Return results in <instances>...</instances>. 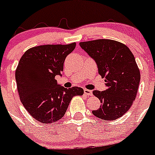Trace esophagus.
<instances>
[{"mask_svg": "<svg viewBox=\"0 0 155 155\" xmlns=\"http://www.w3.org/2000/svg\"><path fill=\"white\" fill-rule=\"evenodd\" d=\"M84 94L87 96H92V92L89 89H84Z\"/></svg>", "mask_w": 155, "mask_h": 155, "instance_id": "1", "label": "esophagus"}]
</instances>
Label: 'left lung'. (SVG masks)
I'll return each mask as SVG.
<instances>
[{"label":"left lung","mask_w":155,"mask_h":155,"mask_svg":"<svg viewBox=\"0 0 155 155\" xmlns=\"http://www.w3.org/2000/svg\"><path fill=\"white\" fill-rule=\"evenodd\" d=\"M83 49L95 61L99 74L105 78V91L94 90L100 108L92 114L101 119L112 121L125 115L136 98L140 70L134 55L126 45L112 40L81 42Z\"/></svg>","instance_id":"1"}]
</instances>
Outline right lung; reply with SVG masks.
<instances>
[{"instance_id": "right-lung-1", "label": "right lung", "mask_w": 155, "mask_h": 155, "mask_svg": "<svg viewBox=\"0 0 155 155\" xmlns=\"http://www.w3.org/2000/svg\"><path fill=\"white\" fill-rule=\"evenodd\" d=\"M75 47L76 43L34 47L19 61L15 71L19 96L26 110L41 123L60 120L73 97L83 95L82 88L66 89L55 79L57 75L62 76L65 59Z\"/></svg>"}]
</instances>
